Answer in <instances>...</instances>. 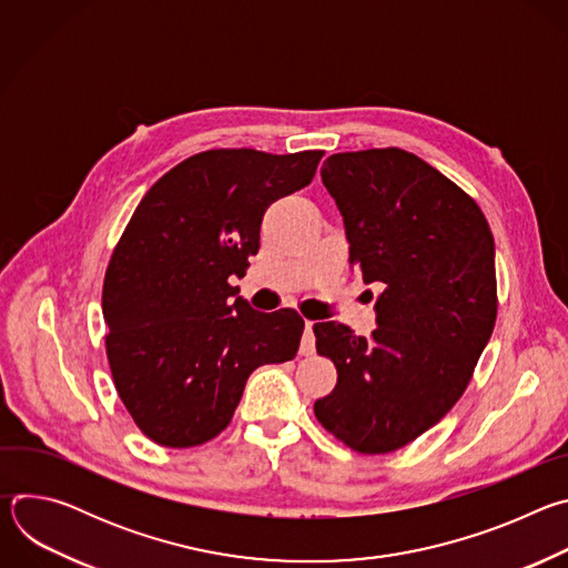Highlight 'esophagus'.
Returning <instances> with one entry per match:
<instances>
[{
  "mask_svg": "<svg viewBox=\"0 0 568 568\" xmlns=\"http://www.w3.org/2000/svg\"><path fill=\"white\" fill-rule=\"evenodd\" d=\"M312 326H314V321H305V335H303V342H301V348H298V353H301V355H312V353H314V335H312Z\"/></svg>",
  "mask_w": 568,
  "mask_h": 568,
  "instance_id": "obj_1",
  "label": "esophagus"
}]
</instances>
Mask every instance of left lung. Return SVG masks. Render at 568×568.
Instances as JSON below:
<instances>
[{
  "mask_svg": "<svg viewBox=\"0 0 568 568\" xmlns=\"http://www.w3.org/2000/svg\"><path fill=\"white\" fill-rule=\"evenodd\" d=\"M364 283H382L377 328L314 323L337 386L314 416L359 454L432 429L467 388L497 321L495 237L478 204L414 152L371 148L321 166Z\"/></svg>",
  "mask_w": 568,
  "mask_h": 568,
  "instance_id": "obj_1",
  "label": "left lung"
}]
</instances>
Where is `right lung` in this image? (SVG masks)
Listing matches in <instances>:
<instances>
[{
  "label": "right lung",
  "instance_id": "obj_1",
  "mask_svg": "<svg viewBox=\"0 0 568 568\" xmlns=\"http://www.w3.org/2000/svg\"><path fill=\"white\" fill-rule=\"evenodd\" d=\"M323 150L220 148L184 159L134 209L103 283L105 351L136 427L195 447L233 418L247 377L294 359L303 318L237 296L272 202L307 186Z\"/></svg>",
  "mask_w": 568,
  "mask_h": 568
}]
</instances>
